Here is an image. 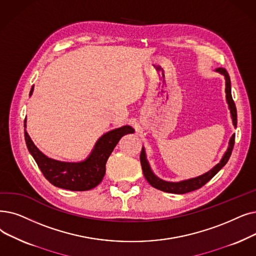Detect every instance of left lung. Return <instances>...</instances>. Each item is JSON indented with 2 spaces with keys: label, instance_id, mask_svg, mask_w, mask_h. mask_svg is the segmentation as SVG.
Returning <instances> with one entry per match:
<instances>
[{
  "label": "left lung",
  "instance_id": "left-lung-1",
  "mask_svg": "<svg viewBox=\"0 0 256 256\" xmlns=\"http://www.w3.org/2000/svg\"><path fill=\"white\" fill-rule=\"evenodd\" d=\"M216 72L220 73L225 77V92H226V102L228 104V108L230 110V114H231V119H232V124L234 126V128H236V124H238V115H236V104L233 102L232 99V95H231V82H230V77L228 72L223 69V68H218L216 69ZM233 146H234V135H232L230 140H229V144H228V148L225 152V154L222 157L220 161L214 166L210 170H208L207 172L196 176V178H192V179H187V180H183V181H179V182H170V181H165L160 179L159 176H156L154 174V172L150 168V165L146 159V148H142L141 154H140V162H141V166H142V170H143V174L146 176V181L154 188H157L159 190L165 192H170V194H183L186 192H194L196 190H198L201 188L203 185H205L210 179L212 178L222 170L223 166H225V164L228 162L232 150H233Z\"/></svg>",
  "mask_w": 256,
  "mask_h": 256
}]
</instances>
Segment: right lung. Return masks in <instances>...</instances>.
Masks as SVG:
<instances>
[{
    "label": "right lung",
    "instance_id": "right-lung-1",
    "mask_svg": "<svg viewBox=\"0 0 256 256\" xmlns=\"http://www.w3.org/2000/svg\"><path fill=\"white\" fill-rule=\"evenodd\" d=\"M33 90L34 86H32L30 96ZM24 128L28 150L42 174L52 185L73 192L90 190L100 183L106 174V163L121 137L135 132L130 126L110 130L96 141L93 150L84 160L66 162L47 157L36 146L26 130V119Z\"/></svg>",
    "mask_w": 256,
    "mask_h": 256
}]
</instances>
